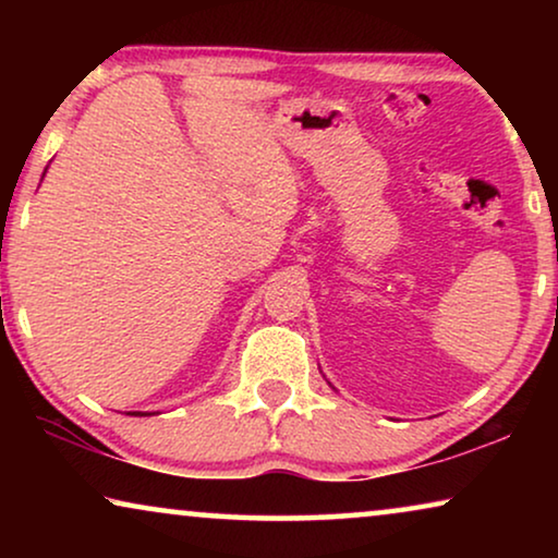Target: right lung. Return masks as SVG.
Returning a JSON list of instances; mask_svg holds the SVG:
<instances>
[{"label": "right lung", "instance_id": "add662e5", "mask_svg": "<svg viewBox=\"0 0 558 558\" xmlns=\"http://www.w3.org/2000/svg\"><path fill=\"white\" fill-rule=\"evenodd\" d=\"M132 414H134V416H144V414H142V411H132Z\"/></svg>", "mask_w": 558, "mask_h": 558}]
</instances>
